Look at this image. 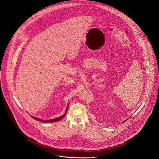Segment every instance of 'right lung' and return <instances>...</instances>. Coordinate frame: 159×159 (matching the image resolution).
I'll return each mask as SVG.
<instances>
[{"mask_svg":"<svg viewBox=\"0 0 159 159\" xmlns=\"http://www.w3.org/2000/svg\"><path fill=\"white\" fill-rule=\"evenodd\" d=\"M67 110H68V107L66 108V110L65 113L63 115H62V116H61V117H58V118H56V119H54L47 120H41V119H39L36 118V117H32V118H33V119H35V120H38V121L42 122H56V121H58V120H61L62 119H63V117H65L66 113V111H67Z\"/></svg>","mask_w":159,"mask_h":159,"instance_id":"right-lung-1","label":"right lung"}]
</instances>
